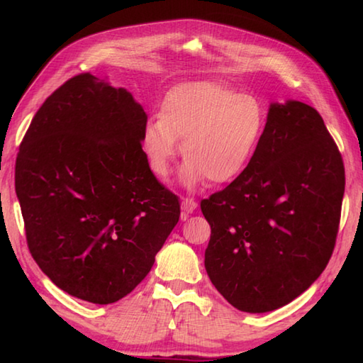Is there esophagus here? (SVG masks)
Returning <instances> with one entry per match:
<instances>
[{
  "label": "esophagus",
  "instance_id": "obj_1",
  "mask_svg": "<svg viewBox=\"0 0 363 363\" xmlns=\"http://www.w3.org/2000/svg\"><path fill=\"white\" fill-rule=\"evenodd\" d=\"M196 207H198V203L195 201V199H191V198H184V199H182V212H184V215H182V220H186V218H187V215L194 212V211L196 209Z\"/></svg>",
  "mask_w": 363,
  "mask_h": 363
}]
</instances>
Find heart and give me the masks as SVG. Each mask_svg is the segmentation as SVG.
I'll return each mask as SVG.
<instances>
[{
  "label": "heart",
  "mask_w": 363,
  "mask_h": 363,
  "mask_svg": "<svg viewBox=\"0 0 363 363\" xmlns=\"http://www.w3.org/2000/svg\"><path fill=\"white\" fill-rule=\"evenodd\" d=\"M268 113L251 94H240L225 82L195 81L167 91L160 115L148 118L142 148L152 173L164 177L179 152L187 159L179 168L184 187H196L206 177L228 184L240 176L264 138Z\"/></svg>",
  "instance_id": "heart-1"
}]
</instances>
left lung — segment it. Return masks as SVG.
Returning <instances> with one entry per match:
<instances>
[{"mask_svg":"<svg viewBox=\"0 0 363 363\" xmlns=\"http://www.w3.org/2000/svg\"><path fill=\"white\" fill-rule=\"evenodd\" d=\"M343 194V160L321 115L295 99L269 104L248 168L201 201L215 289L248 313L291 303L333 256Z\"/></svg>","mask_w":363,"mask_h":363,"instance_id":"8db88e82","label":"left lung"}]
</instances>
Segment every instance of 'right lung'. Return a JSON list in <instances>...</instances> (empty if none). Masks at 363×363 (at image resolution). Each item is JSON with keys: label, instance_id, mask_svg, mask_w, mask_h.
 <instances>
[{"label": "right lung", "instance_id": "add662e5", "mask_svg": "<svg viewBox=\"0 0 363 363\" xmlns=\"http://www.w3.org/2000/svg\"><path fill=\"white\" fill-rule=\"evenodd\" d=\"M148 115L126 89L82 73L46 98L15 164L37 265L94 304L125 298L154 265L181 204L142 150Z\"/></svg>", "mask_w": 363, "mask_h": 363}]
</instances>
